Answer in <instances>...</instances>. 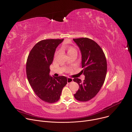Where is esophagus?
Listing matches in <instances>:
<instances>
[{"instance_id":"1","label":"esophagus","mask_w":132,"mask_h":132,"mask_svg":"<svg viewBox=\"0 0 132 132\" xmlns=\"http://www.w3.org/2000/svg\"><path fill=\"white\" fill-rule=\"evenodd\" d=\"M73 81V80L72 78H67V83H70L71 82H72Z\"/></svg>"}]
</instances>
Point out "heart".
<instances>
[{"label":"heart","instance_id":"obj_1","mask_svg":"<svg viewBox=\"0 0 132 132\" xmlns=\"http://www.w3.org/2000/svg\"><path fill=\"white\" fill-rule=\"evenodd\" d=\"M62 50H66L68 55L69 54H70V53H72V52H77V50H76L74 48H73V47H66V46H63V47H62ZM59 52H60V51H59V50L56 51V52H55V54H54V56H55V57H56V56L58 55Z\"/></svg>","mask_w":132,"mask_h":132}]
</instances>
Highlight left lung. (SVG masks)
I'll return each instance as SVG.
<instances>
[{
  "instance_id": "obj_1",
  "label": "left lung",
  "mask_w": 132,
  "mask_h": 132,
  "mask_svg": "<svg viewBox=\"0 0 132 132\" xmlns=\"http://www.w3.org/2000/svg\"><path fill=\"white\" fill-rule=\"evenodd\" d=\"M82 54V72L85 79L82 81L75 78L79 88L75 98L80 102H87L94 97L103 86L106 76L107 65L105 53L98 44L88 38L73 39Z\"/></svg>"
}]
</instances>
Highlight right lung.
<instances>
[{
	"label": "right lung",
	"mask_w": 132,
	"mask_h": 132,
	"mask_svg": "<svg viewBox=\"0 0 132 132\" xmlns=\"http://www.w3.org/2000/svg\"><path fill=\"white\" fill-rule=\"evenodd\" d=\"M62 39H46L37 43L31 50L26 62V75L36 95L48 103L57 102L67 79L65 76H49L57 47Z\"/></svg>",
	"instance_id": "obj_1"
}]
</instances>
